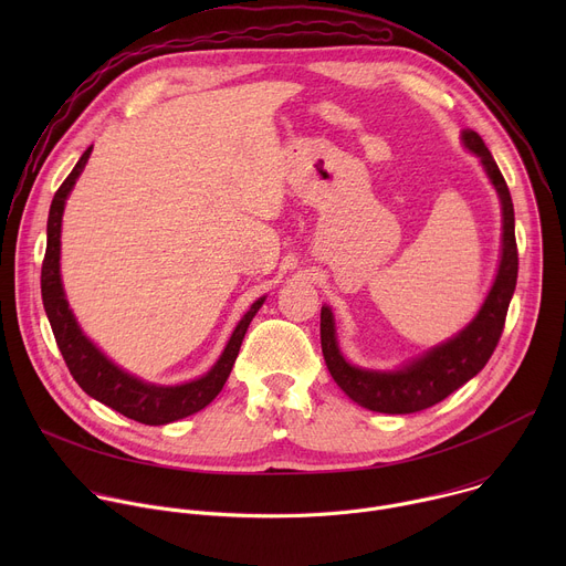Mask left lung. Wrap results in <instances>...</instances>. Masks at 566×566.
Segmentation results:
<instances>
[{
    "label": "left lung",
    "instance_id": "1",
    "mask_svg": "<svg viewBox=\"0 0 566 566\" xmlns=\"http://www.w3.org/2000/svg\"><path fill=\"white\" fill-rule=\"evenodd\" d=\"M463 145L479 156L483 170L495 186L502 201L504 232H502V260L491 293L483 300L479 313L470 325L443 345L432 347L421 358L402 369L376 371L349 365L338 349L336 322L329 306L319 311V343L322 356L338 387L356 400L358 406L382 415H412L437 406L450 396L493 356L509 313V304L517 284V241H515V212L509 186L495 164L486 143L472 129H463Z\"/></svg>",
    "mask_w": 566,
    "mask_h": 566
}]
</instances>
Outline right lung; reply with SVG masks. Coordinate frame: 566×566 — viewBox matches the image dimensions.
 <instances>
[{
    "mask_svg": "<svg viewBox=\"0 0 566 566\" xmlns=\"http://www.w3.org/2000/svg\"><path fill=\"white\" fill-rule=\"evenodd\" d=\"M90 154H92V147H87L85 154L80 156L75 168L57 188L51 201L49 221H46V253L42 262L44 311L51 322L57 349L80 387H83L92 398L105 402L107 408L120 412L127 419H134L145 426H166L203 410L208 402L214 400V396L221 391V387L230 376L241 340L247 336L251 319L264 304V297L253 302L247 315L239 319V325L234 327L214 367L197 380H190L184 385H151L116 367L83 332H80L77 322L69 308V302L64 297V289L60 280L62 212H64L69 192L75 186V179L85 170Z\"/></svg>",
    "mask_w": 566,
    "mask_h": 566,
    "instance_id": "right-lung-1",
    "label": "right lung"
}]
</instances>
